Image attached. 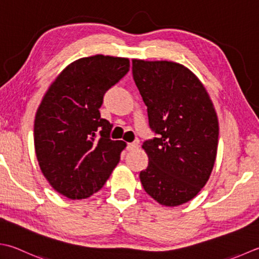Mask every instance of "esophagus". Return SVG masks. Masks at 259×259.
Wrapping results in <instances>:
<instances>
[{
  "label": "esophagus",
  "mask_w": 259,
  "mask_h": 259,
  "mask_svg": "<svg viewBox=\"0 0 259 259\" xmlns=\"http://www.w3.org/2000/svg\"><path fill=\"white\" fill-rule=\"evenodd\" d=\"M137 148H138V144H136V143H130V144H128V146H126V150L128 151H134Z\"/></svg>",
  "instance_id": "esophagus-1"
}]
</instances>
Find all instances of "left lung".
<instances>
[{
    "instance_id": "8db88e82",
    "label": "left lung",
    "mask_w": 259,
    "mask_h": 259,
    "mask_svg": "<svg viewBox=\"0 0 259 259\" xmlns=\"http://www.w3.org/2000/svg\"><path fill=\"white\" fill-rule=\"evenodd\" d=\"M133 74L157 135L143 145L149 163L140 182L159 204H184L213 169L219 138L214 105L197 76L182 64L134 59Z\"/></svg>"
}]
</instances>
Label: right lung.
I'll use <instances>...</instances> for the list:
<instances>
[{"label":"right lung","mask_w":259,"mask_h":259,"mask_svg":"<svg viewBox=\"0 0 259 259\" xmlns=\"http://www.w3.org/2000/svg\"><path fill=\"white\" fill-rule=\"evenodd\" d=\"M128 58L95 55L64 68L44 95L34 119V149L46 180L70 200L102 189L126 144L111 140L101 118L106 91L129 72Z\"/></svg>","instance_id":"right-lung-1"}]
</instances>
